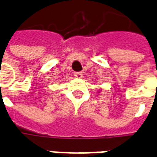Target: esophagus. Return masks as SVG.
I'll list each match as a JSON object with an SVG mask.
<instances>
[{
	"label": "esophagus",
	"mask_w": 157,
	"mask_h": 157,
	"mask_svg": "<svg viewBox=\"0 0 157 157\" xmlns=\"http://www.w3.org/2000/svg\"><path fill=\"white\" fill-rule=\"evenodd\" d=\"M74 76H75V77H76V78H81V77L83 76V74H82V72H75V73H74Z\"/></svg>",
	"instance_id": "1"
}]
</instances>
